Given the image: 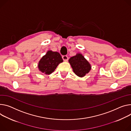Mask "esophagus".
I'll use <instances>...</instances> for the list:
<instances>
[{
	"instance_id": "1",
	"label": "esophagus",
	"mask_w": 131,
	"mask_h": 131,
	"mask_svg": "<svg viewBox=\"0 0 131 131\" xmlns=\"http://www.w3.org/2000/svg\"><path fill=\"white\" fill-rule=\"evenodd\" d=\"M62 58H63V60H64V61H67L68 60V56H66V55H63V56H62Z\"/></svg>"
}]
</instances>
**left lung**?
Returning <instances> with one entry per match:
<instances>
[{"mask_svg": "<svg viewBox=\"0 0 131 131\" xmlns=\"http://www.w3.org/2000/svg\"><path fill=\"white\" fill-rule=\"evenodd\" d=\"M69 62L75 74L80 77L85 76L91 69L90 64L81 54H77L71 57Z\"/></svg>", "mask_w": 131, "mask_h": 131, "instance_id": "obj_1", "label": "left lung"}]
</instances>
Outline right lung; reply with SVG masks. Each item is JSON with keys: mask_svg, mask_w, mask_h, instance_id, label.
Returning <instances> with one entry per match:
<instances>
[{"mask_svg": "<svg viewBox=\"0 0 131 131\" xmlns=\"http://www.w3.org/2000/svg\"><path fill=\"white\" fill-rule=\"evenodd\" d=\"M63 61L62 56L59 53L49 51L41 59L38 67L42 73L49 75L52 73L58 65Z\"/></svg>", "mask_w": 131, "mask_h": 131, "instance_id": "1", "label": "right lung"}]
</instances>
